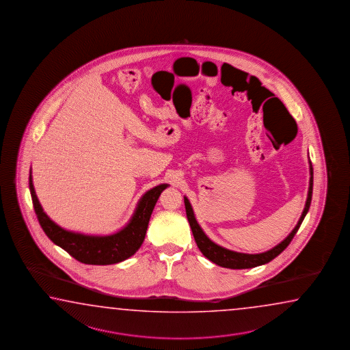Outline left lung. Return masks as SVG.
<instances>
[{"label":"left lung","instance_id":"1","mask_svg":"<svg viewBox=\"0 0 350 350\" xmlns=\"http://www.w3.org/2000/svg\"><path fill=\"white\" fill-rule=\"evenodd\" d=\"M309 172H310V178H309L308 198H307V201H306V206H304V210L301 213V219L298 221V224L295 225L293 231L289 233L287 237L282 241L281 243H278L277 246L271 248L269 251L262 252V254H241V252H234V251H231V250H227V248L216 245L202 231V228L200 227L198 221L195 219V215H193V210H192L190 201L187 200V198H184L186 216H187V219H189L193 239L196 241V245L199 247L200 251L202 252L206 258H208L213 263H216L217 266L231 268V269H245V268L257 267V266L268 263V262H271L273 258H275L278 254H282L287 248L288 245L291 243V241L293 240L295 233L298 231V228L301 227L303 219H304L306 215L308 213L310 201H312V193H313V166H312L310 160H309Z\"/></svg>","mask_w":350,"mask_h":350}]
</instances>
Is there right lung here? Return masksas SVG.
<instances>
[{
    "label": "right lung",
    "instance_id": "add662e5",
    "mask_svg": "<svg viewBox=\"0 0 350 350\" xmlns=\"http://www.w3.org/2000/svg\"><path fill=\"white\" fill-rule=\"evenodd\" d=\"M29 191L37 219L44 233L55 245L85 265H113L126 260L137 252L146 234L149 219L160 193L167 184L155 186L145 192L137 202L131 221L120 231L108 236H90L67 231L49 219L37 199L32 175L29 172Z\"/></svg>",
    "mask_w": 350,
    "mask_h": 350
}]
</instances>
